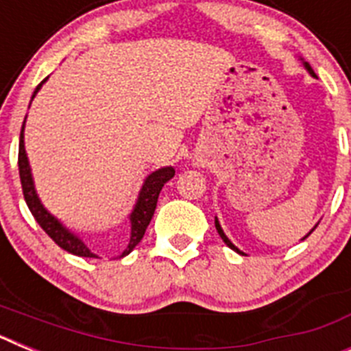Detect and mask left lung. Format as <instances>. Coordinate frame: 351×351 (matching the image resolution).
Returning a JSON list of instances; mask_svg holds the SVG:
<instances>
[{
	"label": "left lung",
	"instance_id": "left-lung-1",
	"mask_svg": "<svg viewBox=\"0 0 351 351\" xmlns=\"http://www.w3.org/2000/svg\"><path fill=\"white\" fill-rule=\"evenodd\" d=\"M299 60H300V63H302V66H304V68H306V71H308L309 75H311V77H315V79H316V75H315V71H313V68H311V66H309V63H306V61H304V60H302V58H299ZM214 225H216V230H218L219 237H221V239H223V243H225V244H226V246L230 247V250H234V251H235V253H239V255H246V253H243V251L239 250V247H237V246H235V244H234V243H232L230 239L226 237V234H225V232H223L221 225H219V219H218V216H214ZM316 226H318V223H316V225H315V226H313L311 230H309V232H308V234L304 235V237H302V239H300V241H304V239L308 237V235H309V234H311V232H313V230H315Z\"/></svg>",
	"mask_w": 351,
	"mask_h": 351
}]
</instances>
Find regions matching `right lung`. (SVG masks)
<instances>
[{
  "label": "right lung",
  "instance_id": "right-lung-1",
  "mask_svg": "<svg viewBox=\"0 0 351 351\" xmlns=\"http://www.w3.org/2000/svg\"><path fill=\"white\" fill-rule=\"evenodd\" d=\"M49 79V77H47ZM47 79H43L42 82L36 86L35 93L31 96V101L38 95V91L42 89V86L47 82ZM29 101V105H31ZM27 117V116H26ZM26 117H24V125L21 130V141H19V176H21V184H23V193L24 200H26L27 207H29L31 214L35 216L36 223L42 226L45 234L54 241L60 247H63L64 251L71 253L75 256H86V258H98L96 253H93L88 247V244L84 243L82 237H80L77 232L70 230L60 218H56L54 214L43 206L42 200H40L38 193H36L35 188V179H33V172H31L29 160H27L26 145H24V126H26ZM176 176V170L173 167H161V169L154 170L144 179L141 186V191L137 195V200L133 204L132 213L128 214L130 221V239L128 244L125 246L123 253H121L117 258H123V256L130 255L135 246L142 241L145 234V228H147L149 221L153 218L154 209H156L158 197H160L161 188L165 186V182H169L170 179Z\"/></svg>",
  "mask_w": 351,
  "mask_h": 351
}]
</instances>
